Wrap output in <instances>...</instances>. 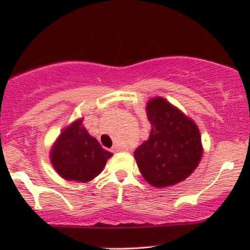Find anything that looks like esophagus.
Masks as SVG:
<instances>
[{"mask_svg": "<svg viewBox=\"0 0 250 250\" xmlns=\"http://www.w3.org/2000/svg\"><path fill=\"white\" fill-rule=\"evenodd\" d=\"M119 150H121V148H120L117 145L113 146V148H111V151H113V153H116V151H119Z\"/></svg>", "mask_w": 250, "mask_h": 250, "instance_id": "1", "label": "esophagus"}]
</instances>
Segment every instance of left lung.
<instances>
[{
	"mask_svg": "<svg viewBox=\"0 0 250 250\" xmlns=\"http://www.w3.org/2000/svg\"><path fill=\"white\" fill-rule=\"evenodd\" d=\"M149 139L134 151L142 176L157 188L182 182L202 156L199 128L162 97L147 104Z\"/></svg>",
	"mask_w": 250,
	"mask_h": 250,
	"instance_id": "8db88e82",
	"label": "left lung"
}]
</instances>
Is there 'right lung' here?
I'll use <instances>...</instances> for the list:
<instances>
[{
    "mask_svg": "<svg viewBox=\"0 0 250 250\" xmlns=\"http://www.w3.org/2000/svg\"><path fill=\"white\" fill-rule=\"evenodd\" d=\"M82 121H76L63 130L51 149L50 159L63 179L88 182L101 173L113 154L88 134Z\"/></svg>",
    "mask_w": 250,
    "mask_h": 250,
    "instance_id": "1",
    "label": "right lung"
}]
</instances>
